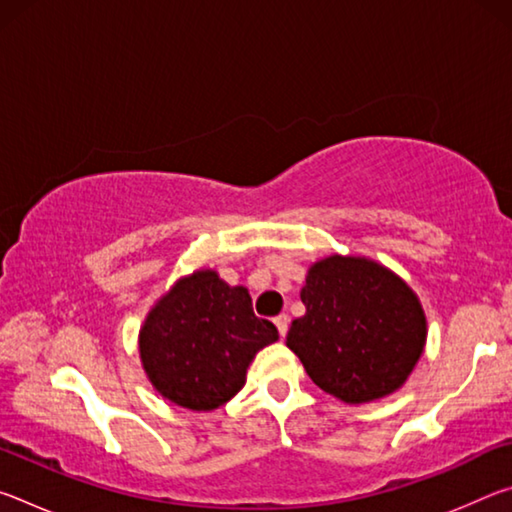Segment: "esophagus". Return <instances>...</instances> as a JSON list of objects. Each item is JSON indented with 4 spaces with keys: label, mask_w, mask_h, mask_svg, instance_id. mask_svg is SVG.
<instances>
[{
    "label": "esophagus",
    "mask_w": 512,
    "mask_h": 512,
    "mask_svg": "<svg viewBox=\"0 0 512 512\" xmlns=\"http://www.w3.org/2000/svg\"><path fill=\"white\" fill-rule=\"evenodd\" d=\"M273 323H275V327H277V332H280V336H284V334H287V329H289V314L275 316Z\"/></svg>",
    "instance_id": "1"
}]
</instances>
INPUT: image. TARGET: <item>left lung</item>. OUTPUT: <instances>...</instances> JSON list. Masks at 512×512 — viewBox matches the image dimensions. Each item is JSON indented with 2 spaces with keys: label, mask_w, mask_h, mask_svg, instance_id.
<instances>
[{
  "label": "left lung",
  "mask_w": 512,
  "mask_h": 512,
  "mask_svg": "<svg viewBox=\"0 0 512 512\" xmlns=\"http://www.w3.org/2000/svg\"><path fill=\"white\" fill-rule=\"evenodd\" d=\"M305 316L291 323L289 350L325 393L363 404L395 393L427 341L422 305L402 277L366 257L332 255L309 268Z\"/></svg>",
  "instance_id": "left-lung-1"
}]
</instances>
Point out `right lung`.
Wrapping results in <instances>:
<instances>
[{
	"mask_svg": "<svg viewBox=\"0 0 512 512\" xmlns=\"http://www.w3.org/2000/svg\"><path fill=\"white\" fill-rule=\"evenodd\" d=\"M277 341L246 287L196 271L155 302L140 329V357L155 391L192 411L219 409L246 384L255 354Z\"/></svg>",
	"mask_w": 512,
	"mask_h": 512,
	"instance_id": "right-lung-1",
	"label": "right lung"
}]
</instances>
